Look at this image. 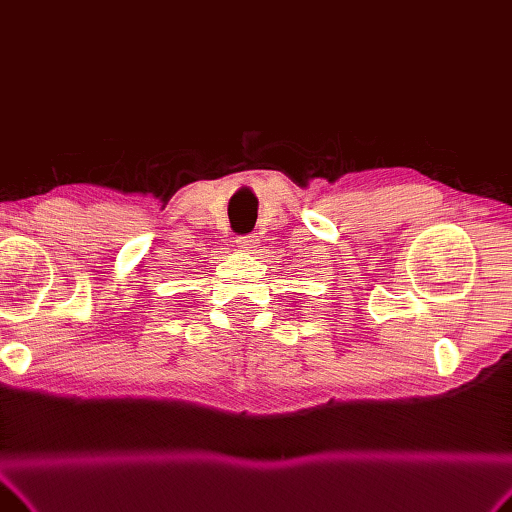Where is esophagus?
Returning <instances> with one entry per match:
<instances>
[{
    "mask_svg": "<svg viewBox=\"0 0 512 512\" xmlns=\"http://www.w3.org/2000/svg\"><path fill=\"white\" fill-rule=\"evenodd\" d=\"M237 244H240L244 251H255L259 240H257V235H244V237H240V242Z\"/></svg>",
    "mask_w": 512,
    "mask_h": 512,
    "instance_id": "obj_1",
    "label": "esophagus"
}]
</instances>
